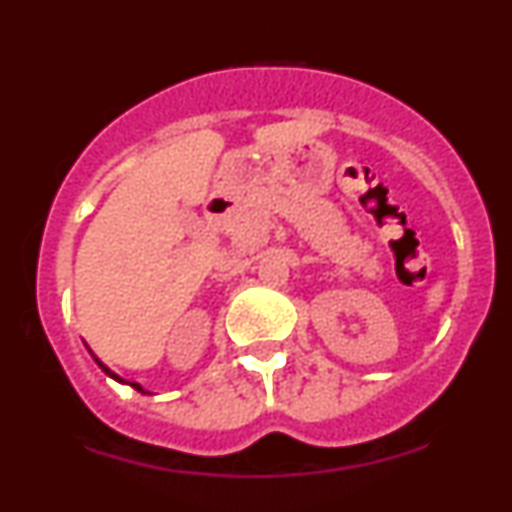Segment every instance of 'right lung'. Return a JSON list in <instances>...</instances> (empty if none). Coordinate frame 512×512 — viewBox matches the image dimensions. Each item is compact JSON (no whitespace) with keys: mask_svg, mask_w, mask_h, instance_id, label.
Here are the masks:
<instances>
[{"mask_svg":"<svg viewBox=\"0 0 512 512\" xmlns=\"http://www.w3.org/2000/svg\"><path fill=\"white\" fill-rule=\"evenodd\" d=\"M93 356V354H91ZM93 361H96L98 363V366H101V370H103V373L105 375H110V378H113V380H117V383H122V380H120V375H115L113 373V370H110L108 366H105V363L103 361H98V358L96 356H93ZM129 385H132L134 387V390H137V392H142V395H146V390H144V387L142 385H139V383H129Z\"/></svg>","mask_w":512,"mask_h":512,"instance_id":"1","label":"right lung"}]
</instances>
